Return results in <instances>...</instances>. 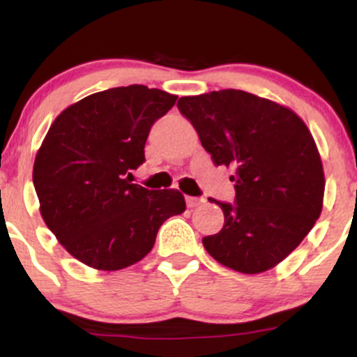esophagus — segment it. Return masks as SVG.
<instances>
[{"label": "esophagus", "instance_id": "34e87169", "mask_svg": "<svg viewBox=\"0 0 357 357\" xmlns=\"http://www.w3.org/2000/svg\"><path fill=\"white\" fill-rule=\"evenodd\" d=\"M204 202L203 198H195V196H186V204H188V208H196V206H199V204H202Z\"/></svg>", "mask_w": 357, "mask_h": 357}]
</instances>
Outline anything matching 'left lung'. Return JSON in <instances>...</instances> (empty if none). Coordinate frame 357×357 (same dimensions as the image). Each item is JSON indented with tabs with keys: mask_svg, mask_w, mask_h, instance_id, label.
Returning a JSON list of instances; mask_svg holds the SVG:
<instances>
[{
	"mask_svg": "<svg viewBox=\"0 0 357 357\" xmlns=\"http://www.w3.org/2000/svg\"><path fill=\"white\" fill-rule=\"evenodd\" d=\"M178 109L215 165L235 167V203L210 198L225 225L204 236V248L240 273L273 268L322 211L326 179L309 127L292 109L235 89L181 97Z\"/></svg>",
	"mask_w": 357,
	"mask_h": 357,
	"instance_id": "left-lung-1",
	"label": "left lung"
}]
</instances>
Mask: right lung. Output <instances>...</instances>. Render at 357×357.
Returning a JSON list of instances; mask_svg holds the SVG:
<instances>
[{"instance_id":"right-lung-1","label":"right lung","mask_w":357,"mask_h":357,"mask_svg":"<svg viewBox=\"0 0 357 357\" xmlns=\"http://www.w3.org/2000/svg\"><path fill=\"white\" fill-rule=\"evenodd\" d=\"M176 99L146 85L109 89L68 105L48 129L33 165L40 213L82 264L105 272L137 264L161 225L186 210L178 190L130 183L151 126Z\"/></svg>"}]
</instances>
